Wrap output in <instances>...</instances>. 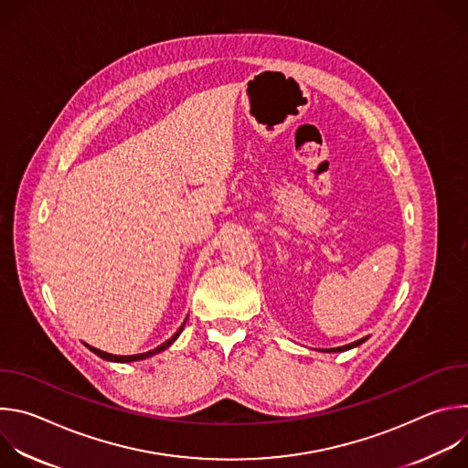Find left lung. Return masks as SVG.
<instances>
[{"label": "left lung", "instance_id": "obj_1", "mask_svg": "<svg viewBox=\"0 0 468 468\" xmlns=\"http://www.w3.org/2000/svg\"><path fill=\"white\" fill-rule=\"evenodd\" d=\"M367 341V337L365 339H359V341H356V343H352V345H346V346H339V348H329V350H322V352H345V350H350V348H354V346H359L361 343H365Z\"/></svg>", "mask_w": 468, "mask_h": 468}]
</instances>
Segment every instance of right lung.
Instances as JSON below:
<instances>
[{"label": "right lung", "mask_w": 468, "mask_h": 468, "mask_svg": "<svg viewBox=\"0 0 468 468\" xmlns=\"http://www.w3.org/2000/svg\"><path fill=\"white\" fill-rule=\"evenodd\" d=\"M186 322V320H185ZM185 322H183V325H185ZM183 325L174 333L172 335V339H168L166 343H163L159 348H155V350H150V352H146V354H137V356H112V354H107V352H101V350H98V348H92V346H89L96 356H100L101 359H107V361H114V363H129V361H141V359H146V357H152V356H155V354H159V352H163V350H166L177 337H179V333L183 331Z\"/></svg>", "instance_id": "right-lung-1"}]
</instances>
